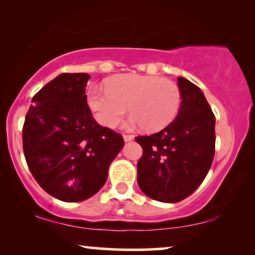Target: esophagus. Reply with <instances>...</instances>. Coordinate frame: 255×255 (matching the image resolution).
Here are the masks:
<instances>
[{"mask_svg":"<svg viewBox=\"0 0 255 255\" xmlns=\"http://www.w3.org/2000/svg\"><path fill=\"white\" fill-rule=\"evenodd\" d=\"M123 139H124L125 142H128V141H131L132 139H133V135H131V134H123Z\"/></svg>","mask_w":255,"mask_h":255,"instance_id":"34e87169","label":"esophagus"}]
</instances>
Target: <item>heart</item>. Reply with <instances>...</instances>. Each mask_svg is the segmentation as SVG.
<instances>
[{"label": "heart", "instance_id": "b5f03b06", "mask_svg": "<svg viewBox=\"0 0 255 255\" xmlns=\"http://www.w3.org/2000/svg\"><path fill=\"white\" fill-rule=\"evenodd\" d=\"M87 102L94 117L106 128H115L128 113L127 127L155 132L172 123L179 113L181 93L176 83L159 76L127 74L108 80L106 90L92 87Z\"/></svg>", "mask_w": 255, "mask_h": 255}]
</instances>
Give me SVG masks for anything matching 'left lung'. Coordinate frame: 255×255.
<instances>
[{"label":"left lung","mask_w":255,"mask_h":255,"mask_svg":"<svg viewBox=\"0 0 255 255\" xmlns=\"http://www.w3.org/2000/svg\"><path fill=\"white\" fill-rule=\"evenodd\" d=\"M181 106L172 123L151 135L137 137L142 147L137 181L152 200L176 203L200 187L215 155V123L204 94L183 76L177 78Z\"/></svg>","instance_id":"obj_1"}]
</instances>
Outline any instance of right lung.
<instances>
[{
  "label": "right lung",
  "instance_id": "add662e5",
  "mask_svg": "<svg viewBox=\"0 0 255 255\" xmlns=\"http://www.w3.org/2000/svg\"><path fill=\"white\" fill-rule=\"evenodd\" d=\"M87 73H62L33 96L23 127V149L39 186L58 200L95 195L124 141L101 127L87 104Z\"/></svg>",
  "mask_w": 255,
  "mask_h": 255
}]
</instances>
